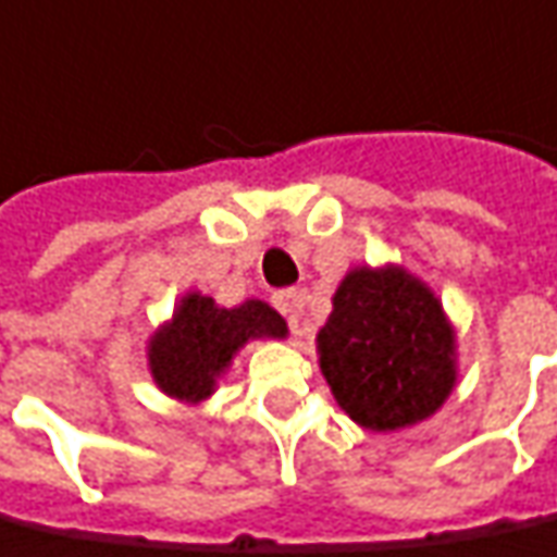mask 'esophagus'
I'll return each mask as SVG.
<instances>
[{
    "label": "esophagus",
    "instance_id": "34e87169",
    "mask_svg": "<svg viewBox=\"0 0 557 557\" xmlns=\"http://www.w3.org/2000/svg\"><path fill=\"white\" fill-rule=\"evenodd\" d=\"M274 310L280 312V315H289V321H295V315H298L300 310V295L295 289H283L274 295Z\"/></svg>",
    "mask_w": 557,
    "mask_h": 557
}]
</instances>
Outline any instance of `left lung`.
<instances>
[{
	"label": "left lung",
	"instance_id": "obj_1",
	"mask_svg": "<svg viewBox=\"0 0 557 557\" xmlns=\"http://www.w3.org/2000/svg\"><path fill=\"white\" fill-rule=\"evenodd\" d=\"M321 372L354 422H422L455 386V333L440 300L398 268L351 271L319 333Z\"/></svg>",
	"mask_w": 557,
	"mask_h": 557
}]
</instances>
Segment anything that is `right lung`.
<instances>
[{
	"label": "right lung",
	"instance_id": "right-lung-1",
	"mask_svg": "<svg viewBox=\"0 0 557 557\" xmlns=\"http://www.w3.org/2000/svg\"><path fill=\"white\" fill-rule=\"evenodd\" d=\"M257 336H286V321L268 304L245 300L236 310H221L212 298L188 295L174 321L152 336V377L168 395L200 401L212 393L233 354Z\"/></svg>",
	"mask_w": 557,
	"mask_h": 557
}]
</instances>
